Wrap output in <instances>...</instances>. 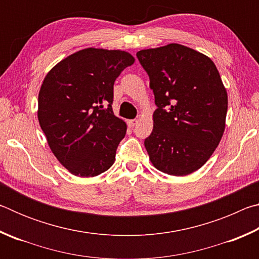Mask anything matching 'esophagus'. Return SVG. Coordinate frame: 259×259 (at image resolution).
Masks as SVG:
<instances>
[{"label":"esophagus","instance_id":"34e87169","mask_svg":"<svg viewBox=\"0 0 259 259\" xmlns=\"http://www.w3.org/2000/svg\"><path fill=\"white\" fill-rule=\"evenodd\" d=\"M137 120H129L128 121V125H129V128H134V126L136 125V123H137Z\"/></svg>","mask_w":259,"mask_h":259}]
</instances>
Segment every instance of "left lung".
Segmentation results:
<instances>
[{
	"instance_id": "8db88e82",
	"label": "left lung",
	"mask_w": 259,
	"mask_h": 259,
	"mask_svg": "<svg viewBox=\"0 0 259 259\" xmlns=\"http://www.w3.org/2000/svg\"><path fill=\"white\" fill-rule=\"evenodd\" d=\"M157 108L145 139L150 160L160 171L186 176L200 169L225 130L227 93L209 57L185 46L140 50Z\"/></svg>"
}]
</instances>
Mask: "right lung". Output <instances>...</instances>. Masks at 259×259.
I'll list each match as a JSON object with an SVG mask.
<instances>
[{"mask_svg":"<svg viewBox=\"0 0 259 259\" xmlns=\"http://www.w3.org/2000/svg\"><path fill=\"white\" fill-rule=\"evenodd\" d=\"M134 63L129 52L88 48L59 61L43 80L38 122L57 160L75 176H98L115 161L126 124L113 113V87Z\"/></svg>","mask_w":259,"mask_h":259,"instance_id":"right-lung-1","label":"right lung"}]
</instances>
